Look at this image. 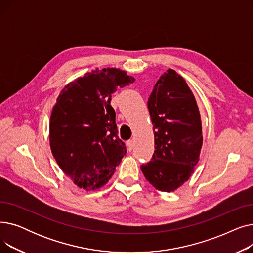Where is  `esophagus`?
I'll use <instances>...</instances> for the list:
<instances>
[{
	"instance_id": "1",
	"label": "esophagus",
	"mask_w": 253,
	"mask_h": 253,
	"mask_svg": "<svg viewBox=\"0 0 253 253\" xmlns=\"http://www.w3.org/2000/svg\"><path fill=\"white\" fill-rule=\"evenodd\" d=\"M133 141L132 140H128L127 142H126V147H127V151L128 152H131L132 150H133Z\"/></svg>"
}]
</instances>
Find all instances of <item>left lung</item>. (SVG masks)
<instances>
[{
	"instance_id": "left-lung-1",
	"label": "left lung",
	"mask_w": 253,
	"mask_h": 253,
	"mask_svg": "<svg viewBox=\"0 0 253 253\" xmlns=\"http://www.w3.org/2000/svg\"><path fill=\"white\" fill-rule=\"evenodd\" d=\"M155 152L140 169L153 187L173 192L194 173L203 144L201 116L192 90L174 70H167L148 101Z\"/></svg>"
}]
</instances>
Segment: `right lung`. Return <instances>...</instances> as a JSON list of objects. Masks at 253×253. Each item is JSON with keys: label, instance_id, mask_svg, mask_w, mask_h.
Returning a JSON list of instances; mask_svg holds the SVG:
<instances>
[{"label": "right lung", "instance_id": "obj_1", "mask_svg": "<svg viewBox=\"0 0 253 253\" xmlns=\"http://www.w3.org/2000/svg\"><path fill=\"white\" fill-rule=\"evenodd\" d=\"M134 81L120 69H96L70 82L57 97L49 123L50 148L63 173L79 188H101L126 154L111 97Z\"/></svg>", "mask_w": 253, "mask_h": 253}]
</instances>
